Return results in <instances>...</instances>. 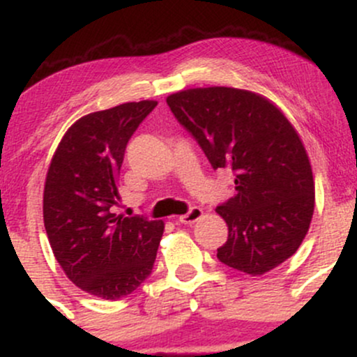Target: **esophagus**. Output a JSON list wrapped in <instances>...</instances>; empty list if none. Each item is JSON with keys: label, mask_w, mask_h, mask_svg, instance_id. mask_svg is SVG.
I'll use <instances>...</instances> for the list:
<instances>
[{"label": "esophagus", "mask_w": 357, "mask_h": 357, "mask_svg": "<svg viewBox=\"0 0 357 357\" xmlns=\"http://www.w3.org/2000/svg\"><path fill=\"white\" fill-rule=\"evenodd\" d=\"M202 216H203L202 208H191V210L188 211L186 215L179 216L178 221H179V223H183V225H191V223H195V221H198L199 218H202Z\"/></svg>", "instance_id": "1"}]
</instances>
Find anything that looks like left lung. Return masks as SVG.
Listing matches in <instances>:
<instances>
[{
    "label": "left lung",
    "instance_id": "obj_1",
    "mask_svg": "<svg viewBox=\"0 0 357 357\" xmlns=\"http://www.w3.org/2000/svg\"><path fill=\"white\" fill-rule=\"evenodd\" d=\"M166 102L211 166L235 173V195L215 210L228 225L220 261L252 277L284 264L305 238L315 204L312 166L292 122L243 89H186Z\"/></svg>",
    "mask_w": 357,
    "mask_h": 357
}]
</instances>
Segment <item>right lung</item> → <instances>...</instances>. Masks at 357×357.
<instances>
[{"label":"right lung","instance_id":"obj_1","mask_svg":"<svg viewBox=\"0 0 357 357\" xmlns=\"http://www.w3.org/2000/svg\"><path fill=\"white\" fill-rule=\"evenodd\" d=\"M158 102H126L80 117L53 153L43 190V223L65 275L84 292L119 301L153 270L165 223L124 216L119 174L126 146Z\"/></svg>","mask_w":357,"mask_h":357}]
</instances>
